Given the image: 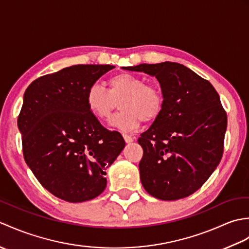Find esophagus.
I'll return each mask as SVG.
<instances>
[{"mask_svg": "<svg viewBox=\"0 0 249 249\" xmlns=\"http://www.w3.org/2000/svg\"><path fill=\"white\" fill-rule=\"evenodd\" d=\"M123 138H124V140H125L126 143H131V142L134 141V138H131L130 136L126 135V134H124V135H123Z\"/></svg>", "mask_w": 249, "mask_h": 249, "instance_id": "1", "label": "esophagus"}]
</instances>
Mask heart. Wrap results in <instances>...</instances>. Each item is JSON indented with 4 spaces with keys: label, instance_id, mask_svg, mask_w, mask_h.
I'll return each mask as SVG.
<instances>
[{
    "label": "heart",
    "instance_id": "b5f03b06",
    "mask_svg": "<svg viewBox=\"0 0 249 249\" xmlns=\"http://www.w3.org/2000/svg\"><path fill=\"white\" fill-rule=\"evenodd\" d=\"M109 89L93 83L87 91L89 110L99 120H107L120 102L122 111L110 121V126L122 131H133L142 120L157 119L163 107V97L156 87L147 86L141 78L130 73H119L110 78Z\"/></svg>",
    "mask_w": 249,
    "mask_h": 249
}]
</instances>
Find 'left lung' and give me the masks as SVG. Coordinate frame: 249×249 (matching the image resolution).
<instances>
[{
  "label": "left lung",
  "instance_id": "obj_1",
  "mask_svg": "<svg viewBox=\"0 0 249 249\" xmlns=\"http://www.w3.org/2000/svg\"><path fill=\"white\" fill-rule=\"evenodd\" d=\"M155 77L163 107L138 143L142 186L153 197H188L208 181L224 152L227 114L208 80L174 62L123 67Z\"/></svg>",
  "mask_w": 249,
  "mask_h": 249
}]
</instances>
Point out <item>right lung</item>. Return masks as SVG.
<instances>
[{
  "instance_id": "add662e5",
  "label": "right lung",
  "mask_w": 249,
  "mask_h": 249,
  "mask_svg": "<svg viewBox=\"0 0 249 249\" xmlns=\"http://www.w3.org/2000/svg\"><path fill=\"white\" fill-rule=\"evenodd\" d=\"M112 65H73L32 82L18 116L26 165L49 193L68 202L96 198L106 170L123 151L118 131L89 110L87 91Z\"/></svg>"
}]
</instances>
